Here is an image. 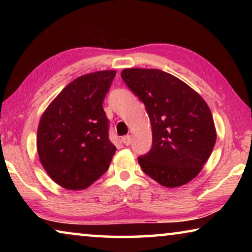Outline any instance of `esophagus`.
Instances as JSON below:
<instances>
[{
	"mask_svg": "<svg viewBox=\"0 0 252 252\" xmlns=\"http://www.w3.org/2000/svg\"><path fill=\"white\" fill-rule=\"evenodd\" d=\"M122 142L126 144V146H130L131 144V136L130 135H125L122 138Z\"/></svg>",
	"mask_w": 252,
	"mask_h": 252,
	"instance_id": "esophagus-1",
	"label": "esophagus"
}]
</instances>
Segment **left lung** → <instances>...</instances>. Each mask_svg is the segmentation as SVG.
I'll use <instances>...</instances> for the list:
<instances>
[{
	"label": "left lung",
	"instance_id": "obj_1",
	"mask_svg": "<svg viewBox=\"0 0 252 252\" xmlns=\"http://www.w3.org/2000/svg\"><path fill=\"white\" fill-rule=\"evenodd\" d=\"M121 78L146 105L152 148L138 158L143 172L165 188L198 176L215 147V122L201 95L158 69H125Z\"/></svg>",
	"mask_w": 252,
	"mask_h": 252
}]
</instances>
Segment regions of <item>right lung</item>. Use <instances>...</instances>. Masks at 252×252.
Segmentation results:
<instances>
[{"label":"right lung","mask_w":252,"mask_h":252,"mask_svg":"<svg viewBox=\"0 0 252 252\" xmlns=\"http://www.w3.org/2000/svg\"><path fill=\"white\" fill-rule=\"evenodd\" d=\"M116 74L105 70L79 76L42 114L36 136L41 164L67 190L90 187L108 170L116 153L102 108Z\"/></svg>","instance_id":"1"}]
</instances>
